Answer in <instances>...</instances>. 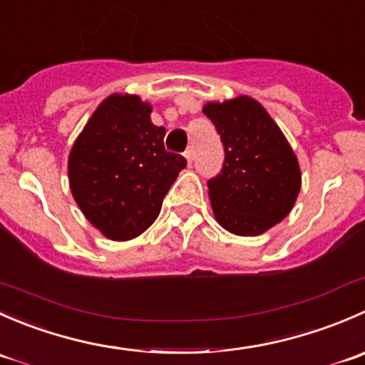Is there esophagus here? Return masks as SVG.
<instances>
[{
  "mask_svg": "<svg viewBox=\"0 0 365 365\" xmlns=\"http://www.w3.org/2000/svg\"><path fill=\"white\" fill-rule=\"evenodd\" d=\"M192 155H194V150L192 148H187L185 153H183V157H185L189 164H190V162H192Z\"/></svg>",
  "mask_w": 365,
  "mask_h": 365,
  "instance_id": "34e87169",
  "label": "esophagus"
}]
</instances>
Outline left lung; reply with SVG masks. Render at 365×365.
<instances>
[{"instance_id": "obj_1", "label": "left lung", "mask_w": 365, "mask_h": 365, "mask_svg": "<svg viewBox=\"0 0 365 365\" xmlns=\"http://www.w3.org/2000/svg\"><path fill=\"white\" fill-rule=\"evenodd\" d=\"M222 139V171L208 182L213 217L230 233L257 237L281 222L302 185L298 159L267 109L247 95L206 102Z\"/></svg>"}]
</instances>
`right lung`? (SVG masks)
Here are the masks:
<instances>
[{"mask_svg":"<svg viewBox=\"0 0 365 365\" xmlns=\"http://www.w3.org/2000/svg\"><path fill=\"white\" fill-rule=\"evenodd\" d=\"M152 104L113 93L98 104L68 155L72 196L106 238L127 242L145 233L187 165L165 152V128L152 123Z\"/></svg>","mask_w":365,"mask_h":365,"instance_id":"1","label":"right lung"}]
</instances>
